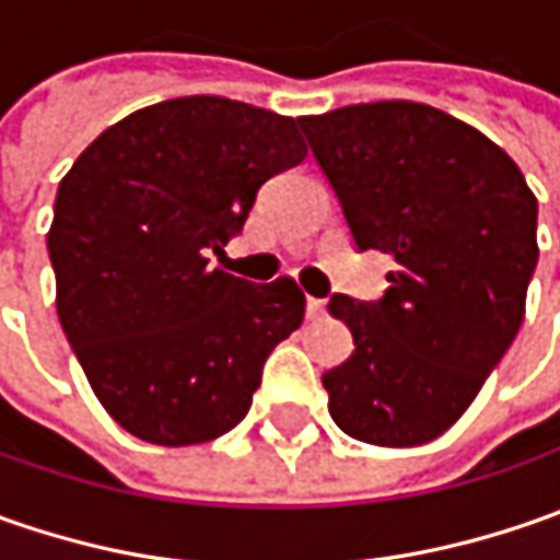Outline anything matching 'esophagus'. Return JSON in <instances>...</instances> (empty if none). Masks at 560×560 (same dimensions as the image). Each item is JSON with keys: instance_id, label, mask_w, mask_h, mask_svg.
I'll return each mask as SVG.
<instances>
[{"instance_id": "obj_1", "label": "esophagus", "mask_w": 560, "mask_h": 560, "mask_svg": "<svg viewBox=\"0 0 560 560\" xmlns=\"http://www.w3.org/2000/svg\"><path fill=\"white\" fill-rule=\"evenodd\" d=\"M305 308H308V317H312V320H317V317H324V314H327V305H324V299H312V295H308Z\"/></svg>"}]
</instances>
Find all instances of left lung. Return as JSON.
<instances>
[{"label":"left lung","instance_id":"1","mask_svg":"<svg viewBox=\"0 0 560 560\" xmlns=\"http://www.w3.org/2000/svg\"><path fill=\"white\" fill-rule=\"evenodd\" d=\"M355 246L396 258L380 302L330 299L355 352L324 374L330 418L371 445H423L477 398L521 330L536 196L505 149L420 102L299 118Z\"/></svg>","mask_w":560,"mask_h":560}]
</instances>
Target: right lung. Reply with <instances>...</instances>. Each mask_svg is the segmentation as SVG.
Wrapping results in <instances>:
<instances>
[{
    "mask_svg": "<svg viewBox=\"0 0 560 560\" xmlns=\"http://www.w3.org/2000/svg\"><path fill=\"white\" fill-rule=\"evenodd\" d=\"M308 155L295 118L224 96L167 98L90 142L55 196V308L102 408L152 445L224 436L305 317L292 277L208 265L268 177Z\"/></svg>",
    "mask_w": 560,
    "mask_h": 560,
    "instance_id": "1",
    "label": "right lung"
}]
</instances>
